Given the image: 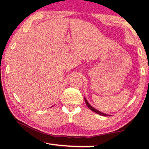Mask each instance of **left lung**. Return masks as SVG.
I'll return each mask as SVG.
<instances>
[{"mask_svg": "<svg viewBox=\"0 0 149 149\" xmlns=\"http://www.w3.org/2000/svg\"><path fill=\"white\" fill-rule=\"evenodd\" d=\"M85 103H86V105L88 106V107L89 108V109H90V110H92V111H94V112H95V113H97V114H100V115H101V116H107L108 115L107 114H105V113H102V112H100V111H98V110H97V109H95V108L94 107H92L91 105H90V104L88 103V101L86 100V99L85 98Z\"/></svg>", "mask_w": 149, "mask_h": 149, "instance_id": "left-lung-1", "label": "left lung"}]
</instances>
